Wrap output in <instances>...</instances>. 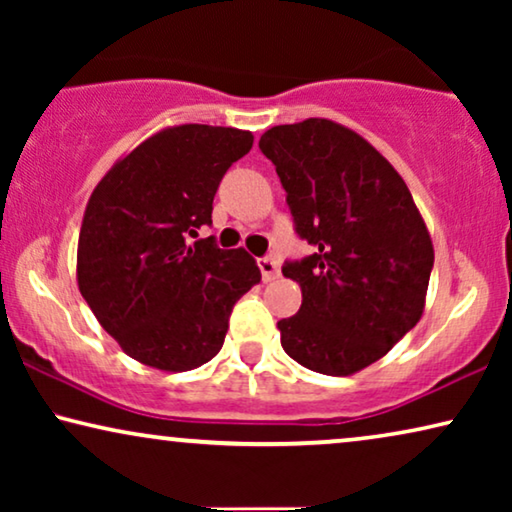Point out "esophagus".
I'll use <instances>...</instances> for the list:
<instances>
[{
  "label": "esophagus",
  "mask_w": 512,
  "mask_h": 512,
  "mask_svg": "<svg viewBox=\"0 0 512 512\" xmlns=\"http://www.w3.org/2000/svg\"><path fill=\"white\" fill-rule=\"evenodd\" d=\"M258 268H261L263 282H272V279L279 277V265L275 258H258Z\"/></svg>",
  "instance_id": "1"
}]
</instances>
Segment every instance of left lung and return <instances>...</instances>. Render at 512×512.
<instances>
[{
	"mask_svg": "<svg viewBox=\"0 0 512 512\" xmlns=\"http://www.w3.org/2000/svg\"><path fill=\"white\" fill-rule=\"evenodd\" d=\"M258 146L314 247L282 268L303 291L298 314L277 321L284 352L314 373H359L424 314L433 244L422 214L394 165L345 125H275Z\"/></svg>",
	"mask_w": 512,
	"mask_h": 512,
	"instance_id": "obj_1",
	"label": "left lung"
}]
</instances>
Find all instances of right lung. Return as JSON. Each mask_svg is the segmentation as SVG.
Here are the masks:
<instances>
[{"label": "right lung", "instance_id": "obj_1", "mask_svg": "<svg viewBox=\"0 0 512 512\" xmlns=\"http://www.w3.org/2000/svg\"><path fill=\"white\" fill-rule=\"evenodd\" d=\"M251 144L249 130L170 125L118 158L90 193L76 282L104 331L144 366L184 373L214 359L233 305L261 282L244 249L195 240L212 223L223 174Z\"/></svg>", "mask_w": 512, "mask_h": 512}]
</instances>
